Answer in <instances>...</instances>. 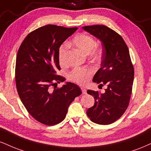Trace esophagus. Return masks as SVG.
Instances as JSON below:
<instances>
[{
	"instance_id": "obj_1",
	"label": "esophagus",
	"mask_w": 151,
	"mask_h": 151,
	"mask_svg": "<svg viewBox=\"0 0 151 151\" xmlns=\"http://www.w3.org/2000/svg\"><path fill=\"white\" fill-rule=\"evenodd\" d=\"M81 91H82V93L83 94H86V89L84 88H81Z\"/></svg>"
}]
</instances>
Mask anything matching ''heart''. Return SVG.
<instances>
[{
	"label": "heart",
	"instance_id": "heart-1",
	"mask_svg": "<svg viewBox=\"0 0 151 151\" xmlns=\"http://www.w3.org/2000/svg\"><path fill=\"white\" fill-rule=\"evenodd\" d=\"M72 45L79 51L85 55L90 54L93 59H99L101 56L99 49L96 48V42L91 36L86 34H79L72 40ZM65 52V48L60 50L59 60L60 64L63 63V55ZM91 70L88 68H76L69 74L71 80L80 84H84L87 82L88 78L91 76Z\"/></svg>",
	"mask_w": 151,
	"mask_h": 151
}]
</instances>
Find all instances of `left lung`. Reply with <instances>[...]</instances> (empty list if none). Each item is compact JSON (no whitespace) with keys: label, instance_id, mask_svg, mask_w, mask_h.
<instances>
[{"label":"left lung","instance_id":"left-lung-1","mask_svg":"<svg viewBox=\"0 0 151 151\" xmlns=\"http://www.w3.org/2000/svg\"><path fill=\"white\" fill-rule=\"evenodd\" d=\"M82 29L101 42V68L93 81L108 86L104 93L87 91L95 103L86 115L96 124H110L124 114L129 103L134 77L129 51L122 36L108 27L93 25Z\"/></svg>","mask_w":151,"mask_h":151}]
</instances>
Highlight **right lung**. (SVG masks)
<instances>
[{
  "label": "right lung",
  "mask_w": 151,
  "mask_h": 151,
  "mask_svg": "<svg viewBox=\"0 0 151 151\" xmlns=\"http://www.w3.org/2000/svg\"><path fill=\"white\" fill-rule=\"evenodd\" d=\"M77 27L65 28L48 24L27 36L18 50L15 81L22 103L34 119L46 125H54L66 117L69 105L81 91L77 85L66 82L56 75L60 70L59 48Z\"/></svg>",
  "instance_id": "1"
}]
</instances>
